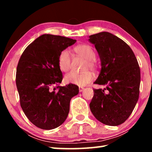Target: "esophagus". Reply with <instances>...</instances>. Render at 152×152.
<instances>
[{"mask_svg": "<svg viewBox=\"0 0 152 152\" xmlns=\"http://www.w3.org/2000/svg\"><path fill=\"white\" fill-rule=\"evenodd\" d=\"M84 90V87H82V86H79V91L80 92H82Z\"/></svg>", "mask_w": 152, "mask_h": 152, "instance_id": "1", "label": "esophagus"}]
</instances>
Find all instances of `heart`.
<instances>
[{
  "label": "heart",
  "mask_w": 152,
  "mask_h": 152,
  "mask_svg": "<svg viewBox=\"0 0 152 152\" xmlns=\"http://www.w3.org/2000/svg\"><path fill=\"white\" fill-rule=\"evenodd\" d=\"M74 51L77 55L85 59L86 62L84 64V69L88 70L91 69L95 70L97 65L95 58L96 53L91 45L87 44H82L74 48ZM72 58L70 53L67 50H64L61 51L58 56V66L61 71L68 72L71 66ZM94 74L91 72L86 71L82 73H77L75 72L66 74L64 80L68 84H72L78 86H85L90 83L94 79Z\"/></svg>",
  "instance_id": "obj_1"
}]
</instances>
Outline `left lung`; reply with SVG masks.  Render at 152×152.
<instances>
[{"instance_id":"obj_1","label":"left lung","mask_w":152,"mask_h":152,"mask_svg":"<svg viewBox=\"0 0 152 152\" xmlns=\"http://www.w3.org/2000/svg\"><path fill=\"white\" fill-rule=\"evenodd\" d=\"M101 61V70L94 84L106 85L93 89L90 109L97 120L107 125L122 124L138 101L141 80L137 58L124 41L109 32L90 36Z\"/></svg>"}]
</instances>
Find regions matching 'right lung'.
I'll list each match as a JSON object with an SVG mask.
<instances>
[{
    "mask_svg": "<svg viewBox=\"0 0 152 152\" xmlns=\"http://www.w3.org/2000/svg\"><path fill=\"white\" fill-rule=\"evenodd\" d=\"M76 42L63 36L42 35L27 46L19 59L16 85L20 107L28 119L42 129H53L62 124L71 99L78 94L75 84L59 86L63 76L58 56Z\"/></svg>",
    "mask_w": 152,
    "mask_h": 152,
    "instance_id": "obj_1",
    "label": "right lung"
}]
</instances>
